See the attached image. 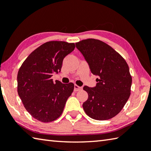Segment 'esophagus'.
I'll return each instance as SVG.
<instances>
[{
  "label": "esophagus",
  "mask_w": 151,
  "mask_h": 151,
  "mask_svg": "<svg viewBox=\"0 0 151 151\" xmlns=\"http://www.w3.org/2000/svg\"><path fill=\"white\" fill-rule=\"evenodd\" d=\"M81 89H82V88H81V87H80L79 86L76 85V84L75 86H74V91H80V90H81Z\"/></svg>",
  "instance_id": "esophagus-1"
}]
</instances>
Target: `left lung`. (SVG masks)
<instances>
[{
    "mask_svg": "<svg viewBox=\"0 0 151 151\" xmlns=\"http://www.w3.org/2000/svg\"><path fill=\"white\" fill-rule=\"evenodd\" d=\"M88 63L91 73L99 76L95 88L84 86L88 99L84 111L93 119L104 121L119 113L131 95L132 77L125 60L109 45L89 38L76 43Z\"/></svg>",
    "mask_w": 151,
    "mask_h": 151,
    "instance_id": "8db88e82",
    "label": "left lung"
}]
</instances>
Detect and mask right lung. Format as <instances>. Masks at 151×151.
<instances>
[{
    "mask_svg": "<svg viewBox=\"0 0 151 151\" xmlns=\"http://www.w3.org/2000/svg\"><path fill=\"white\" fill-rule=\"evenodd\" d=\"M75 44L50 41L42 44L22 63L17 75L18 96L32 117L44 123L62 115L74 84L54 83L52 74L61 71L63 60L75 48Z\"/></svg>",
    "mask_w": 151,
    "mask_h": 151,
    "instance_id": "1",
    "label": "right lung"
}]
</instances>
